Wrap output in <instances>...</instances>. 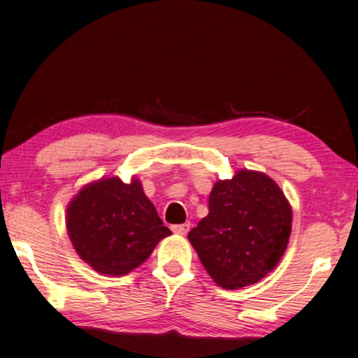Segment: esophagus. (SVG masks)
Masks as SVG:
<instances>
[{"instance_id":"34e87169","label":"esophagus","mask_w":358,"mask_h":358,"mask_svg":"<svg viewBox=\"0 0 358 358\" xmlns=\"http://www.w3.org/2000/svg\"><path fill=\"white\" fill-rule=\"evenodd\" d=\"M189 228H191V224H189V222H184V224H174L171 229L174 231L176 234H186Z\"/></svg>"}]
</instances>
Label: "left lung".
Wrapping results in <instances>:
<instances>
[{
  "instance_id": "obj_1",
  "label": "left lung",
  "mask_w": 358,
  "mask_h": 358,
  "mask_svg": "<svg viewBox=\"0 0 358 358\" xmlns=\"http://www.w3.org/2000/svg\"><path fill=\"white\" fill-rule=\"evenodd\" d=\"M292 217L275 180L243 169L214 184L208 216L187 238L216 285L238 289L275 270L288 246Z\"/></svg>"
}]
</instances>
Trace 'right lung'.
Returning a JSON list of instances; mask_svg holds the SVG:
<instances>
[{
	"mask_svg": "<svg viewBox=\"0 0 358 358\" xmlns=\"http://www.w3.org/2000/svg\"><path fill=\"white\" fill-rule=\"evenodd\" d=\"M66 231L80 258L108 276L136 270L171 234L141 180L125 184L117 176L80 189L66 206Z\"/></svg>",
	"mask_w": 358,
	"mask_h": 358,
	"instance_id": "obj_1",
	"label": "right lung"
}]
</instances>
